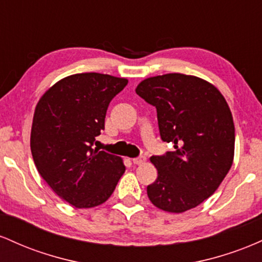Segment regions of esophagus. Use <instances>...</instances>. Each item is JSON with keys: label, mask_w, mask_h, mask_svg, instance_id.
I'll use <instances>...</instances> for the list:
<instances>
[{"label": "esophagus", "mask_w": 262, "mask_h": 262, "mask_svg": "<svg viewBox=\"0 0 262 262\" xmlns=\"http://www.w3.org/2000/svg\"><path fill=\"white\" fill-rule=\"evenodd\" d=\"M145 160H146L145 156L140 155V156H138V158L133 159V164L134 165H141V164H144V162H145Z\"/></svg>", "instance_id": "1"}]
</instances>
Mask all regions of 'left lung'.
Wrapping results in <instances>:
<instances>
[{
    "label": "left lung",
    "mask_w": 262,
    "mask_h": 262,
    "mask_svg": "<svg viewBox=\"0 0 262 262\" xmlns=\"http://www.w3.org/2000/svg\"><path fill=\"white\" fill-rule=\"evenodd\" d=\"M135 92L156 108L161 139L175 148L150 158L158 179L146 187L149 200L170 213L194 208L233 164L235 129L227 101L209 82L183 74L149 77Z\"/></svg>",
    "instance_id": "obj_1"
}]
</instances>
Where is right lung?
I'll use <instances>...</instances> for the list:
<instances>
[{"mask_svg":"<svg viewBox=\"0 0 262 262\" xmlns=\"http://www.w3.org/2000/svg\"><path fill=\"white\" fill-rule=\"evenodd\" d=\"M128 80L85 73L60 80L35 107L31 150L35 166L60 198L76 208L106 202L125 171L122 159L93 149L110 102Z\"/></svg>","mask_w":262,"mask_h":262,"instance_id":"1","label":"right lung"}]
</instances>
